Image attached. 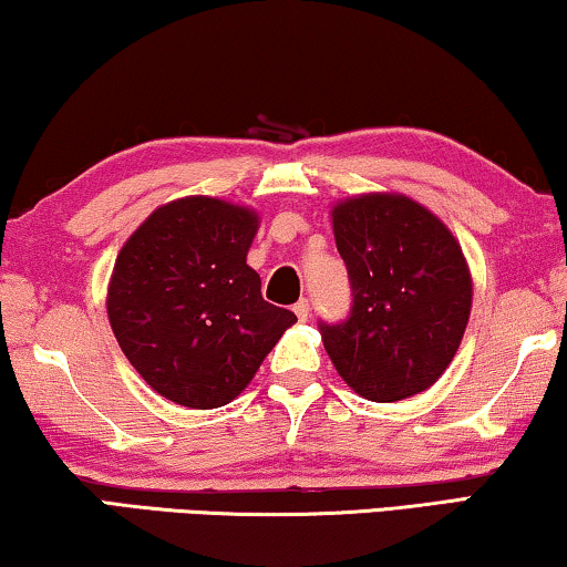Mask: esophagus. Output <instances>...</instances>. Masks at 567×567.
<instances>
[{
  "mask_svg": "<svg viewBox=\"0 0 567 567\" xmlns=\"http://www.w3.org/2000/svg\"><path fill=\"white\" fill-rule=\"evenodd\" d=\"M309 312H312V309H309V301L307 299H299L297 305H293V315H297L299 322H307L309 320Z\"/></svg>",
  "mask_w": 567,
  "mask_h": 567,
  "instance_id": "1",
  "label": "esophagus"
}]
</instances>
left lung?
Returning <instances> with one entry per match:
<instances>
[{
  "label": "left lung",
  "mask_w": 567,
  "mask_h": 567,
  "mask_svg": "<svg viewBox=\"0 0 567 567\" xmlns=\"http://www.w3.org/2000/svg\"><path fill=\"white\" fill-rule=\"evenodd\" d=\"M353 307L320 322L332 367L355 394L398 402L429 390L452 363L472 309V276L446 224L400 193L332 206Z\"/></svg>",
  "instance_id": "8db88e82"
}]
</instances>
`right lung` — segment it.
Listing matches in <instances>:
<instances>
[{"instance_id":"obj_1","label":"right lung","mask_w":567,"mask_h":567,"mask_svg":"<svg viewBox=\"0 0 567 567\" xmlns=\"http://www.w3.org/2000/svg\"><path fill=\"white\" fill-rule=\"evenodd\" d=\"M258 214L229 200H169L121 247L107 320L146 384L183 408L237 398L286 330L289 309L262 299L247 266Z\"/></svg>"}]
</instances>
